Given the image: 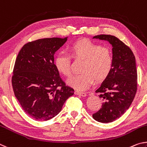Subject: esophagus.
<instances>
[{
    "label": "esophagus",
    "mask_w": 147,
    "mask_h": 147,
    "mask_svg": "<svg viewBox=\"0 0 147 147\" xmlns=\"http://www.w3.org/2000/svg\"><path fill=\"white\" fill-rule=\"evenodd\" d=\"M75 94L76 95H78V96H81L83 97H85L86 96V94L84 93V92H79V91H75Z\"/></svg>",
    "instance_id": "obj_1"
}]
</instances>
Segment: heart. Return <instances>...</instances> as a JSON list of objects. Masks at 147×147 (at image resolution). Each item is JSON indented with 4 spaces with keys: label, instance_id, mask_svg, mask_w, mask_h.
<instances>
[{
    "label": "heart",
    "instance_id": "1",
    "mask_svg": "<svg viewBox=\"0 0 147 147\" xmlns=\"http://www.w3.org/2000/svg\"><path fill=\"white\" fill-rule=\"evenodd\" d=\"M71 58L83 59L81 71L69 79L67 83L78 90H85L94 82L105 80L113 67V56L109 48L101 47L98 44L89 39H80L68 47ZM71 59L68 53L61 51L57 54L54 64L59 74L68 78L71 75Z\"/></svg>",
    "mask_w": 147,
    "mask_h": 147
}]
</instances>
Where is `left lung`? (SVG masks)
<instances>
[{
	"mask_svg": "<svg viewBox=\"0 0 147 147\" xmlns=\"http://www.w3.org/2000/svg\"><path fill=\"white\" fill-rule=\"evenodd\" d=\"M93 38L107 40L112 46V69L96 91L103 102L92 115L97 121L110 123L124 114L135 97L138 88L136 58L131 49L115 36L99 35Z\"/></svg>",
	"mask_w": 147,
	"mask_h": 147,
	"instance_id": "8db88e82",
	"label": "left lung"
}]
</instances>
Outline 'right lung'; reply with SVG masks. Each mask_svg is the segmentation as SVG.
<instances>
[{
  "mask_svg": "<svg viewBox=\"0 0 147 147\" xmlns=\"http://www.w3.org/2000/svg\"><path fill=\"white\" fill-rule=\"evenodd\" d=\"M67 38H45L22 46L15 61L12 86L26 114L37 121L57 115L74 90L66 86L54 64V54Z\"/></svg>",
  "mask_w": 147,
  "mask_h": 147,
  "instance_id": "add662e5",
  "label": "right lung"
}]
</instances>
